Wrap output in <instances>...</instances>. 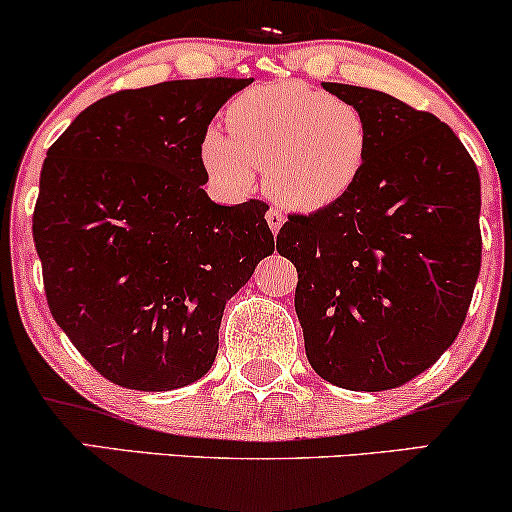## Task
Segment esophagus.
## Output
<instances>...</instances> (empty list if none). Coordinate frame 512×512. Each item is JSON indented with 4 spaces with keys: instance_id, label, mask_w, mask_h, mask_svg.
Wrapping results in <instances>:
<instances>
[{
    "instance_id": "esophagus-1",
    "label": "esophagus",
    "mask_w": 512,
    "mask_h": 512,
    "mask_svg": "<svg viewBox=\"0 0 512 512\" xmlns=\"http://www.w3.org/2000/svg\"><path fill=\"white\" fill-rule=\"evenodd\" d=\"M265 221H268L270 230L277 235V232H280V228L284 225V214L280 209H268V214H265Z\"/></svg>"
}]
</instances>
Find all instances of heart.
<instances>
[{
	"instance_id": "obj_1",
	"label": "heart",
	"mask_w": 512,
	"mask_h": 512,
	"mask_svg": "<svg viewBox=\"0 0 512 512\" xmlns=\"http://www.w3.org/2000/svg\"><path fill=\"white\" fill-rule=\"evenodd\" d=\"M228 134L209 129L202 162L230 190H249L268 171V192L284 207L320 211L362 181L371 126L353 103L298 82L254 86L232 101Z\"/></svg>"
}]
</instances>
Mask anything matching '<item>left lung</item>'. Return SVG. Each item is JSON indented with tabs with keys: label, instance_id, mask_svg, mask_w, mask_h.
Returning <instances> with one entry per match:
<instances>
[{
	"label": "left lung",
	"instance_id": "left-lung-1",
	"mask_svg": "<svg viewBox=\"0 0 512 512\" xmlns=\"http://www.w3.org/2000/svg\"><path fill=\"white\" fill-rule=\"evenodd\" d=\"M369 119L362 181L334 207L291 214L277 251L296 265L305 355L324 381L378 393L454 343L480 275V174L435 115L383 91L324 82Z\"/></svg>",
	"mask_w": 512,
	"mask_h": 512
}]
</instances>
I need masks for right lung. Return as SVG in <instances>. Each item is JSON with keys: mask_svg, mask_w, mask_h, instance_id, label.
<instances>
[{"mask_svg": "<svg viewBox=\"0 0 512 512\" xmlns=\"http://www.w3.org/2000/svg\"><path fill=\"white\" fill-rule=\"evenodd\" d=\"M254 79H176L105 96L46 152L32 237L49 310L98 374L129 390L195 383L225 303L275 251L261 199L211 202L202 141Z\"/></svg>", "mask_w": 512, "mask_h": 512, "instance_id": "obj_1", "label": "right lung"}]
</instances>
